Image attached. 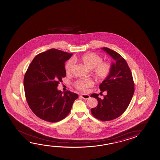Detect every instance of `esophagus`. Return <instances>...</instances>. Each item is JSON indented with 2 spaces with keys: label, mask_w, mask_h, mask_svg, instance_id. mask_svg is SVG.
Masks as SVG:
<instances>
[{
  "label": "esophagus",
  "mask_w": 160,
  "mask_h": 160,
  "mask_svg": "<svg viewBox=\"0 0 160 160\" xmlns=\"http://www.w3.org/2000/svg\"><path fill=\"white\" fill-rule=\"evenodd\" d=\"M80 96H81L82 98H84L85 100H87V99L90 98V96L89 95H87V94H81Z\"/></svg>",
  "instance_id": "obj_1"
}]
</instances>
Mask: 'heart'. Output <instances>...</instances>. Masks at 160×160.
<instances>
[{"instance_id": "obj_1", "label": "heart", "mask_w": 160, "mask_h": 160, "mask_svg": "<svg viewBox=\"0 0 160 160\" xmlns=\"http://www.w3.org/2000/svg\"><path fill=\"white\" fill-rule=\"evenodd\" d=\"M74 60H79L90 70H92L93 76L98 80H103L108 77L111 70V64L106 62H102L103 59L98 54L91 52L86 54L80 57L75 58ZM72 60H69L65 64V71L67 74L71 73L74 66ZM93 85L90 80H79L74 83L76 89L81 91H87L88 88Z\"/></svg>"}]
</instances>
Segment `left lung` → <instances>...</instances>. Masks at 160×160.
Segmentation results:
<instances>
[{
	"label": "left lung",
	"instance_id": "obj_1",
	"mask_svg": "<svg viewBox=\"0 0 160 160\" xmlns=\"http://www.w3.org/2000/svg\"><path fill=\"white\" fill-rule=\"evenodd\" d=\"M102 49L115 62L112 63L110 73L99 86L101 91H106L107 95L103 99L99 98L97 93L91 95V97L97 99L98 104L96 108H91V111L95 118L106 121L118 118L125 111L132 98L135 88L132 75L125 60L108 48Z\"/></svg>",
	"mask_w": 160,
	"mask_h": 160
}]
</instances>
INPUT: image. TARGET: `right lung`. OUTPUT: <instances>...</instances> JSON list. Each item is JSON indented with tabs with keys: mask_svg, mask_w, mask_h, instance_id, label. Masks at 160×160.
Listing matches in <instances>:
<instances>
[{
	"mask_svg": "<svg viewBox=\"0 0 160 160\" xmlns=\"http://www.w3.org/2000/svg\"><path fill=\"white\" fill-rule=\"evenodd\" d=\"M72 54L51 49L37 55L24 78L25 95L30 109L38 118L50 122L64 119L78 95L64 93L57 87L66 76L65 62Z\"/></svg>",
	"mask_w": 160,
	"mask_h": 160,
	"instance_id": "obj_1",
	"label": "right lung"
}]
</instances>
